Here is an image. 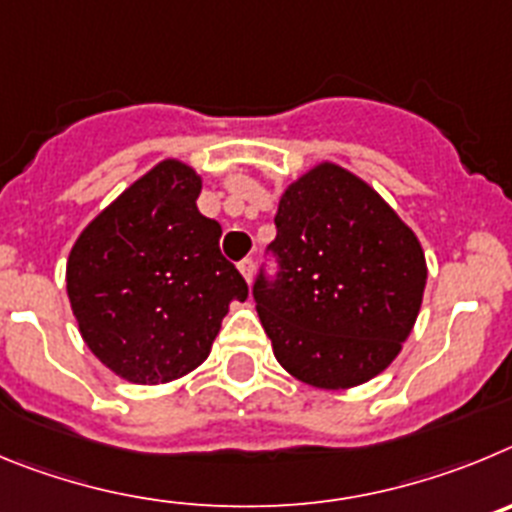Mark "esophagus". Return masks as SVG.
Masks as SVG:
<instances>
[{"mask_svg":"<svg viewBox=\"0 0 512 512\" xmlns=\"http://www.w3.org/2000/svg\"><path fill=\"white\" fill-rule=\"evenodd\" d=\"M239 273H242V278L250 283L252 273H255V260H252V257H245V260L239 262Z\"/></svg>","mask_w":512,"mask_h":512,"instance_id":"obj_1","label":"esophagus"}]
</instances>
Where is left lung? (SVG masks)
<instances>
[{"mask_svg": "<svg viewBox=\"0 0 512 512\" xmlns=\"http://www.w3.org/2000/svg\"><path fill=\"white\" fill-rule=\"evenodd\" d=\"M275 227L278 278L260 273L252 288L275 359L321 390L380 375L421 311L428 270L413 229L336 163L285 188Z\"/></svg>", "mask_w": 512, "mask_h": 512, "instance_id": "left-lung-1", "label": "left lung"}]
</instances>
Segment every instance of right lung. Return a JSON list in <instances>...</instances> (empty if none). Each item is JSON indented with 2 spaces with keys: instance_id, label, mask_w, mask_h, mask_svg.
<instances>
[{
  "instance_id": "add662e5",
  "label": "right lung",
  "mask_w": 512,
  "mask_h": 512,
  "mask_svg": "<svg viewBox=\"0 0 512 512\" xmlns=\"http://www.w3.org/2000/svg\"><path fill=\"white\" fill-rule=\"evenodd\" d=\"M199 193L191 165L163 160L94 216L68 255V301L86 347L135 385L196 370L229 303L247 298Z\"/></svg>"
}]
</instances>
